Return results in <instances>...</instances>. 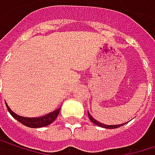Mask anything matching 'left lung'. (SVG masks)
Returning <instances> with one entry per match:
<instances>
[{
  "label": "left lung",
  "instance_id": "left-lung-1",
  "mask_svg": "<svg viewBox=\"0 0 155 155\" xmlns=\"http://www.w3.org/2000/svg\"><path fill=\"white\" fill-rule=\"evenodd\" d=\"M88 116H89L90 120H91L94 124H96V125H97V126H100V127H102V128H105V129H115V128H119V127H120V126H122V125H124V124H126V123H127V122H124V123H122V124H119V125H106V124L101 123V122H99L98 120H97L96 119H94V118L91 116V114H90V112H89V111H88Z\"/></svg>",
  "mask_w": 155,
  "mask_h": 155
}]
</instances>
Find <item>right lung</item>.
Segmentation results:
<instances>
[{
  "label": "right lung",
  "instance_id": "obj_1",
  "mask_svg": "<svg viewBox=\"0 0 155 155\" xmlns=\"http://www.w3.org/2000/svg\"><path fill=\"white\" fill-rule=\"evenodd\" d=\"M5 104L7 106L8 111L12 115V117L18 120L19 122H21L22 124H24L25 126L29 127V128H41V127L48 126L56 120V118L58 117V115L59 114V111H60V108H58V109L54 110L53 112H50L49 114H47L43 116H41V117H24V116L18 115L16 113H14L8 107L6 102H5Z\"/></svg>",
  "mask_w": 155,
  "mask_h": 155
}]
</instances>
